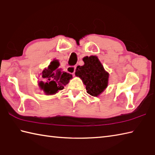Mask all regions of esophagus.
<instances>
[{"label":"esophagus","mask_w":155,"mask_h":155,"mask_svg":"<svg viewBox=\"0 0 155 155\" xmlns=\"http://www.w3.org/2000/svg\"><path fill=\"white\" fill-rule=\"evenodd\" d=\"M75 69H76V66H69L67 68V71L69 74H71L72 75L75 74Z\"/></svg>","instance_id":"obj_1"}]
</instances>
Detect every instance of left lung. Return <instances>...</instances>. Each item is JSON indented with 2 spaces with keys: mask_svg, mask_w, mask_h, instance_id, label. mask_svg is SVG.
I'll return each instance as SVG.
<instances>
[{
  "mask_svg": "<svg viewBox=\"0 0 155 155\" xmlns=\"http://www.w3.org/2000/svg\"><path fill=\"white\" fill-rule=\"evenodd\" d=\"M83 61L84 65L78 66L75 74L81 79L87 94L97 96L108 86L109 74L96 56H86Z\"/></svg>",
  "mask_w": 155,
  "mask_h": 155,
  "instance_id": "8db88e82",
  "label": "left lung"
}]
</instances>
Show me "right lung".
Listing matches in <instances>:
<instances>
[{
	"label": "right lung",
	"mask_w": 155,
	"mask_h": 155,
	"mask_svg": "<svg viewBox=\"0 0 155 155\" xmlns=\"http://www.w3.org/2000/svg\"><path fill=\"white\" fill-rule=\"evenodd\" d=\"M59 66L58 60H53L48 68L42 72L43 81L39 82V86L47 95L56 94L59 90L64 89V86L72 78L71 74L63 71Z\"/></svg>",
	"instance_id": "1"
}]
</instances>
